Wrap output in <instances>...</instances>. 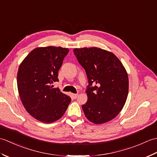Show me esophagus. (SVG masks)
<instances>
[{"mask_svg": "<svg viewBox=\"0 0 157 157\" xmlns=\"http://www.w3.org/2000/svg\"><path fill=\"white\" fill-rule=\"evenodd\" d=\"M78 94H71L72 98H74V99H75L77 97H78Z\"/></svg>", "mask_w": 157, "mask_h": 157, "instance_id": "1", "label": "esophagus"}]
</instances>
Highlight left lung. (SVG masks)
I'll list each match as a JSON object with an SVG mask.
<instances>
[{
    "instance_id": "1",
    "label": "left lung",
    "mask_w": 157,
    "mask_h": 157,
    "mask_svg": "<svg viewBox=\"0 0 157 157\" xmlns=\"http://www.w3.org/2000/svg\"><path fill=\"white\" fill-rule=\"evenodd\" d=\"M73 52L88 79V101L82 106L85 116L95 124L111 121L121 112L128 95L124 66L113 52L98 47L75 48Z\"/></svg>"
}]
</instances>
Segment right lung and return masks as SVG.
I'll return each instance as SVG.
<instances>
[{
	"mask_svg": "<svg viewBox=\"0 0 157 157\" xmlns=\"http://www.w3.org/2000/svg\"><path fill=\"white\" fill-rule=\"evenodd\" d=\"M69 51L60 46L36 48L19 65L17 76L19 97L27 112L40 121H57L71 101L58 88L51 86L59 82L58 71Z\"/></svg>",
	"mask_w": 157,
	"mask_h": 157,
	"instance_id": "add662e5",
	"label": "right lung"
}]
</instances>
